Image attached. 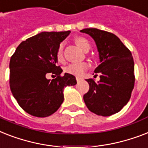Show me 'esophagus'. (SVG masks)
<instances>
[{"instance_id":"obj_1","label":"esophagus","mask_w":148,"mask_h":148,"mask_svg":"<svg viewBox=\"0 0 148 148\" xmlns=\"http://www.w3.org/2000/svg\"><path fill=\"white\" fill-rule=\"evenodd\" d=\"M75 79H76V81L79 82V81H80V79H81V77H80V76H76V77H75Z\"/></svg>"}]
</instances>
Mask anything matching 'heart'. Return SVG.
Instances as JSON below:
<instances>
[{"instance_id": "b5f03b06", "label": "heart", "mask_w": 148, "mask_h": 148, "mask_svg": "<svg viewBox=\"0 0 148 148\" xmlns=\"http://www.w3.org/2000/svg\"><path fill=\"white\" fill-rule=\"evenodd\" d=\"M75 42L76 44L81 48L83 51L87 52L90 49V42L86 38L83 36H77L75 37ZM56 58L58 62H62L64 61V56H63V45L60 44L59 46L56 53ZM88 68V64L86 62H75L68 65L64 69L65 73L71 74L73 75H81Z\"/></svg>"}]
</instances>
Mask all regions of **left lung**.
<instances>
[{
  "label": "left lung",
  "instance_id": "8db88e82",
  "mask_svg": "<svg viewBox=\"0 0 148 148\" xmlns=\"http://www.w3.org/2000/svg\"><path fill=\"white\" fill-rule=\"evenodd\" d=\"M80 32L94 39L101 62L95 69V73L100 74V80L95 82L93 79H86L89 90L84 95V101L95 114L110 116L120 112L132 95L135 80L132 53L112 33L96 28Z\"/></svg>",
  "mask_w": 148,
  "mask_h": 148
}]
</instances>
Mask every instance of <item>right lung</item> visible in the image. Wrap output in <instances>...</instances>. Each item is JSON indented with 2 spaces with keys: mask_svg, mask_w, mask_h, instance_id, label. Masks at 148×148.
<instances>
[{
  "mask_svg": "<svg viewBox=\"0 0 148 148\" xmlns=\"http://www.w3.org/2000/svg\"><path fill=\"white\" fill-rule=\"evenodd\" d=\"M70 31L42 32L23 41L10 61V87L19 106L40 118L51 115L63 102V89L75 86L74 75L56 66V53ZM57 77L47 80L48 75Z\"/></svg>",
  "mask_w": 148,
  "mask_h": 148,
  "instance_id": "add662e5",
  "label": "right lung"
}]
</instances>
